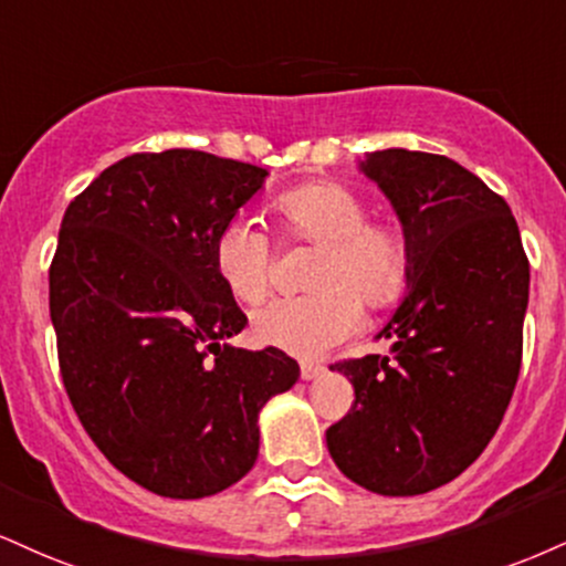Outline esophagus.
<instances>
[{
	"label": "esophagus",
	"instance_id": "obj_1",
	"mask_svg": "<svg viewBox=\"0 0 566 566\" xmlns=\"http://www.w3.org/2000/svg\"><path fill=\"white\" fill-rule=\"evenodd\" d=\"M318 374H324L322 364H311V360H303V364H301V377L303 379H316Z\"/></svg>",
	"mask_w": 566,
	"mask_h": 566
}]
</instances>
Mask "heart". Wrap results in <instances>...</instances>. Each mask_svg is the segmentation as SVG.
<instances>
[{"mask_svg": "<svg viewBox=\"0 0 566 566\" xmlns=\"http://www.w3.org/2000/svg\"><path fill=\"white\" fill-rule=\"evenodd\" d=\"M364 197L337 181H305L271 200L284 242L318 244L311 295L282 297L255 313L258 343L318 356L358 329L360 304L390 308L403 297L413 265L411 234L398 218H366ZM218 279L234 301L258 305L274 287L276 244L250 218H231L213 242Z\"/></svg>", "mask_w": 566, "mask_h": 566, "instance_id": "heart-1", "label": "heart"}]
</instances>
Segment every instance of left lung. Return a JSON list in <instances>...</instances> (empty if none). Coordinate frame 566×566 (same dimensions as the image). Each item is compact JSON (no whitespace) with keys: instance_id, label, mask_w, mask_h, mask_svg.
<instances>
[{"instance_id":"1","label":"left lung","mask_w":566,"mask_h":566,"mask_svg":"<svg viewBox=\"0 0 566 566\" xmlns=\"http://www.w3.org/2000/svg\"><path fill=\"white\" fill-rule=\"evenodd\" d=\"M413 242L408 295L377 337L390 356L337 360L356 400L326 430L345 478L419 495L459 478L499 430L522 366L530 263L506 200L432 153L360 163Z\"/></svg>"}]
</instances>
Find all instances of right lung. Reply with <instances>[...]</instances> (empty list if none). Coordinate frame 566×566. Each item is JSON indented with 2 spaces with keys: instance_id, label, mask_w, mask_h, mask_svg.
Here are the masks:
<instances>
[{
  "instance_id": "1",
  "label": "right lung",
  "mask_w": 566,
  "mask_h": 566,
  "mask_svg": "<svg viewBox=\"0 0 566 566\" xmlns=\"http://www.w3.org/2000/svg\"><path fill=\"white\" fill-rule=\"evenodd\" d=\"M263 179L200 149L136 153L63 216L50 316L65 392L105 459L166 499L242 480L258 411L301 374L279 348L221 345L248 316L218 279L213 242Z\"/></svg>"
}]
</instances>
